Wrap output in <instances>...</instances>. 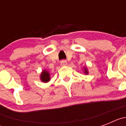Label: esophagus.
Segmentation results:
<instances>
[{"label":"esophagus","instance_id":"esophagus-1","mask_svg":"<svg viewBox=\"0 0 126 126\" xmlns=\"http://www.w3.org/2000/svg\"><path fill=\"white\" fill-rule=\"evenodd\" d=\"M67 64V61H65V60H63V61H62L61 62V66H65V65H66Z\"/></svg>","mask_w":126,"mask_h":126}]
</instances>
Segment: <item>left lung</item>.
Instances as JSON below:
<instances>
[{"mask_svg": "<svg viewBox=\"0 0 126 126\" xmlns=\"http://www.w3.org/2000/svg\"><path fill=\"white\" fill-rule=\"evenodd\" d=\"M83 73L85 74H88V70L86 67H83Z\"/></svg>", "mask_w": 126, "mask_h": 126, "instance_id": "left-lung-1", "label": "left lung"}]
</instances>
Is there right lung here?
Returning <instances> with one entry per match:
<instances>
[{
    "instance_id": "1",
    "label": "right lung",
    "mask_w": 126,
    "mask_h": 126,
    "mask_svg": "<svg viewBox=\"0 0 126 126\" xmlns=\"http://www.w3.org/2000/svg\"><path fill=\"white\" fill-rule=\"evenodd\" d=\"M40 79L43 83H48V81H50V74L49 71L46 69H43L40 74Z\"/></svg>"
}]
</instances>
